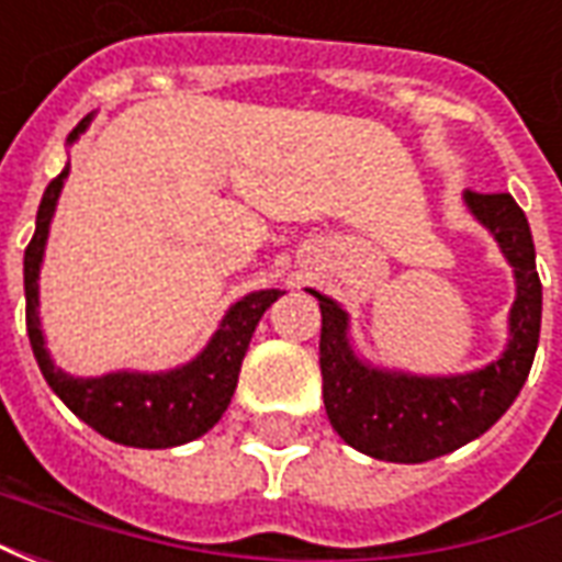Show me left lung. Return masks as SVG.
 Segmentation results:
<instances>
[{"label": "left lung", "mask_w": 562, "mask_h": 562, "mask_svg": "<svg viewBox=\"0 0 562 562\" xmlns=\"http://www.w3.org/2000/svg\"><path fill=\"white\" fill-rule=\"evenodd\" d=\"M467 204L494 232L515 268L518 301L512 306V340L499 361L451 379H418L364 367L346 340V313L313 292L322 310V397L334 430L358 451L391 463H424L482 436L506 413L530 376L542 282L536 270L530 222L508 192H467Z\"/></svg>", "instance_id": "left-lung-1"}]
</instances>
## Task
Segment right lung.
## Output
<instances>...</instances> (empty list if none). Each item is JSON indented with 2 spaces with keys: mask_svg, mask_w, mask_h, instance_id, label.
I'll use <instances>...</instances> for the list:
<instances>
[{
  "mask_svg": "<svg viewBox=\"0 0 562 562\" xmlns=\"http://www.w3.org/2000/svg\"><path fill=\"white\" fill-rule=\"evenodd\" d=\"M87 120L68 135V140L78 138ZM66 173L68 165L44 189L35 216V234L23 256L26 334H30L32 355L42 367L47 385L56 391V397L80 422H87L92 430H99L108 439L135 448H171L192 442L207 434L228 409L240 376V361L249 349L258 318L265 316V310L282 292L270 289V292L246 294L244 301H237L228 310V316L222 318V328L216 330V337L210 340L201 358L180 370L156 373V376H144V373H111L102 379L66 376L44 352V337L38 328V265Z\"/></svg>",
  "mask_w": 562,
  "mask_h": 562,
  "instance_id": "right-lung-1",
  "label": "right lung"
}]
</instances>
